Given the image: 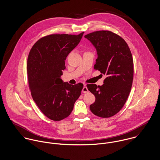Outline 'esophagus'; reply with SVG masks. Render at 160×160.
<instances>
[{"mask_svg": "<svg viewBox=\"0 0 160 160\" xmlns=\"http://www.w3.org/2000/svg\"><path fill=\"white\" fill-rule=\"evenodd\" d=\"M82 92H83V93H88V89L87 88V87L86 85H85V86L83 87V89H82Z\"/></svg>", "mask_w": 160, "mask_h": 160, "instance_id": "obj_1", "label": "esophagus"}]
</instances>
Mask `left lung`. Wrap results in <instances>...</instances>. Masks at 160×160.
I'll list each match as a JSON object with an SVG mask.
<instances>
[{
    "instance_id": "1",
    "label": "left lung",
    "mask_w": 160,
    "mask_h": 160,
    "mask_svg": "<svg viewBox=\"0 0 160 160\" xmlns=\"http://www.w3.org/2000/svg\"><path fill=\"white\" fill-rule=\"evenodd\" d=\"M85 37L97 52L94 69L107 75L102 86L87 85L96 98L89 108L95 115L108 118L122 108L131 91L134 74L132 54L124 39L111 31H96Z\"/></svg>"
}]
</instances>
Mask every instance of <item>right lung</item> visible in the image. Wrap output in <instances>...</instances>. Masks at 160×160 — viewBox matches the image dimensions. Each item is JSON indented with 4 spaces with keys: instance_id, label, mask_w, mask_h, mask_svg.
I'll return each mask as SVG.
<instances>
[{
    "instance_id": "obj_1",
    "label": "right lung",
    "mask_w": 160,
    "mask_h": 160,
    "mask_svg": "<svg viewBox=\"0 0 160 160\" xmlns=\"http://www.w3.org/2000/svg\"><path fill=\"white\" fill-rule=\"evenodd\" d=\"M83 34L42 37L29 54L27 70L32 97L42 112L54 121L62 120L71 114L83 88L81 83L73 85L61 78L67 56Z\"/></svg>"
}]
</instances>
